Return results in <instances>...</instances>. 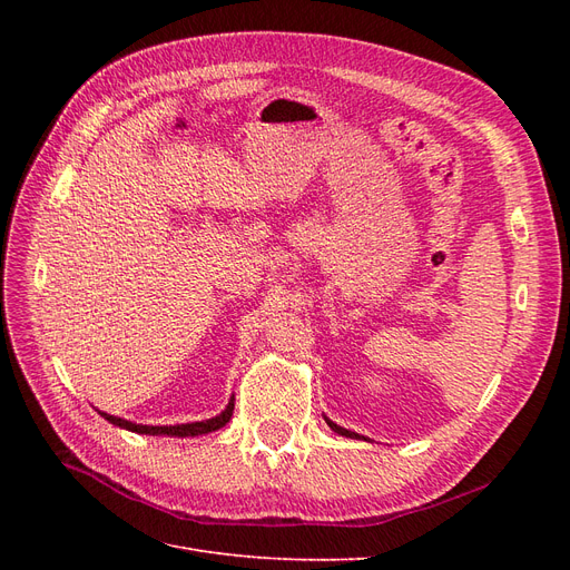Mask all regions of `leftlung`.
Here are the masks:
<instances>
[{
  "label": "left lung",
  "instance_id": "left-lung-1",
  "mask_svg": "<svg viewBox=\"0 0 570 570\" xmlns=\"http://www.w3.org/2000/svg\"><path fill=\"white\" fill-rule=\"evenodd\" d=\"M323 419H325V416H323ZM325 423H327V425H331V428L335 430V433H337V435H342V438H352V440H366L364 435H358V433H352V430H347V428H342V425L333 423L331 419H325Z\"/></svg>",
  "mask_w": 570,
  "mask_h": 570
}]
</instances>
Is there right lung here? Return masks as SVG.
<instances>
[{
  "label": "right lung",
  "mask_w": 570,
  "mask_h": 570,
  "mask_svg": "<svg viewBox=\"0 0 570 570\" xmlns=\"http://www.w3.org/2000/svg\"><path fill=\"white\" fill-rule=\"evenodd\" d=\"M233 409H235V394L230 396L228 406L223 409L218 416L214 419H206V421H195V423H178V425H142V423H132V421H126V419H118V416H111V413H105L99 411L101 419H107L111 425H118L124 430H130V433H137V435H168V438H197V435H206V433H214V430L223 428L230 416H233Z\"/></svg>",
  "instance_id": "right-lung-1"
}]
</instances>
